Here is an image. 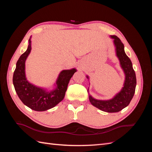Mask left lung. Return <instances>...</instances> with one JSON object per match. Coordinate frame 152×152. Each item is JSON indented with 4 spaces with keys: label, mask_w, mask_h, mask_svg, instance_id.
Wrapping results in <instances>:
<instances>
[{
    "label": "left lung",
    "mask_w": 152,
    "mask_h": 152,
    "mask_svg": "<svg viewBox=\"0 0 152 152\" xmlns=\"http://www.w3.org/2000/svg\"><path fill=\"white\" fill-rule=\"evenodd\" d=\"M111 38L113 39L117 56L120 61L121 68L125 73L124 87L121 91L111 99L98 100L93 98L91 95H89V98L91 103L95 107L103 112L115 113L121 111L130 103L135 93L136 77L131 59L124 51L123 43L116 35H111ZM87 78L89 79V77L87 76Z\"/></svg>",
    "instance_id": "left-lung-1"
}]
</instances>
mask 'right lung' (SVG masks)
Returning <instances> with one entry per match:
<instances>
[{"instance_id":"obj_1","label":"right lung","mask_w":152,"mask_h":152,"mask_svg":"<svg viewBox=\"0 0 152 152\" xmlns=\"http://www.w3.org/2000/svg\"><path fill=\"white\" fill-rule=\"evenodd\" d=\"M30 39L31 37L28 48L16 63L12 82L18 97L23 104L35 111L42 112L54 107L63 99L69 81L77 70L73 68L61 71L56 82V88L53 91H47L30 84L25 76V61L31 49Z\"/></svg>"}]
</instances>
